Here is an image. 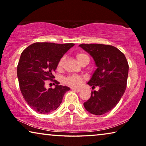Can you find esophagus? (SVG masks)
Listing matches in <instances>:
<instances>
[{
	"label": "esophagus",
	"instance_id": "esophagus-1",
	"mask_svg": "<svg viewBox=\"0 0 146 146\" xmlns=\"http://www.w3.org/2000/svg\"><path fill=\"white\" fill-rule=\"evenodd\" d=\"M71 89L72 90H74L76 92H80V90L78 89V88H72Z\"/></svg>",
	"mask_w": 146,
	"mask_h": 146
}]
</instances>
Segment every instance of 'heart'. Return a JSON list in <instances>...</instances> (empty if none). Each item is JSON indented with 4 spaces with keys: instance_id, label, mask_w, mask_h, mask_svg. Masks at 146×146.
I'll list each match as a JSON object with an SVG mask.
<instances>
[{
    "instance_id": "1",
    "label": "heart",
    "mask_w": 146,
    "mask_h": 146,
    "mask_svg": "<svg viewBox=\"0 0 146 146\" xmlns=\"http://www.w3.org/2000/svg\"><path fill=\"white\" fill-rule=\"evenodd\" d=\"M76 58L80 63H81L84 60L86 59H89L88 56L82 52L78 53L76 54ZM63 64H64V58H62L60 59V60L58 61V66H57L58 69H61L63 66ZM82 82H83V78L78 75H75V74L71 75L65 78V82L68 84V85L72 86H74V87L80 86L81 85V84L82 83Z\"/></svg>"
}]
</instances>
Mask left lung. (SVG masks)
<instances>
[{"mask_svg":"<svg viewBox=\"0 0 146 146\" xmlns=\"http://www.w3.org/2000/svg\"><path fill=\"white\" fill-rule=\"evenodd\" d=\"M80 47L93 58L97 68L88 84L92 89L85 109L94 115L108 112L117 104L125 92L129 66L125 55L113 46L102 44H82Z\"/></svg>","mask_w":146,"mask_h":146,"instance_id":"8db88e82","label":"left lung"}]
</instances>
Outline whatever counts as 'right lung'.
Here are the masks:
<instances>
[{
	"label": "right lung",
	"instance_id": "right-lung-1",
	"mask_svg": "<svg viewBox=\"0 0 146 146\" xmlns=\"http://www.w3.org/2000/svg\"><path fill=\"white\" fill-rule=\"evenodd\" d=\"M73 46V43L36 42L22 52L17 66L20 89L27 103L36 112L54 111L60 105L64 94L70 90V88L53 80V73L60 59ZM49 79L55 82L54 89L45 88Z\"/></svg>",
	"mask_w": 146,
	"mask_h": 146
}]
</instances>
